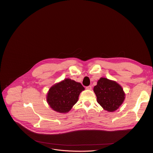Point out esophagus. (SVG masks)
<instances>
[{
	"label": "esophagus",
	"mask_w": 153,
	"mask_h": 153,
	"mask_svg": "<svg viewBox=\"0 0 153 153\" xmlns=\"http://www.w3.org/2000/svg\"><path fill=\"white\" fill-rule=\"evenodd\" d=\"M91 88H92V87H91V85L88 86H86V90H91Z\"/></svg>",
	"instance_id": "34e87169"
}]
</instances>
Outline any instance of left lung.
<instances>
[{
    "instance_id": "obj_1",
    "label": "left lung",
    "mask_w": 153,
    "mask_h": 153,
    "mask_svg": "<svg viewBox=\"0 0 153 153\" xmlns=\"http://www.w3.org/2000/svg\"><path fill=\"white\" fill-rule=\"evenodd\" d=\"M98 103L109 112L117 110L122 104L125 94L122 86L116 82L101 77L94 87Z\"/></svg>"
}]
</instances>
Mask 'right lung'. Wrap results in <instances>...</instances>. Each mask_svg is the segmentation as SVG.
<instances>
[{
  "label": "right lung",
  "instance_id": "obj_1",
  "mask_svg": "<svg viewBox=\"0 0 153 153\" xmlns=\"http://www.w3.org/2000/svg\"><path fill=\"white\" fill-rule=\"evenodd\" d=\"M84 90L80 83L68 78L65 79L51 87L47 96V100L55 111L66 113L77 103L80 93Z\"/></svg>",
  "mask_w": 153,
  "mask_h": 153
}]
</instances>
